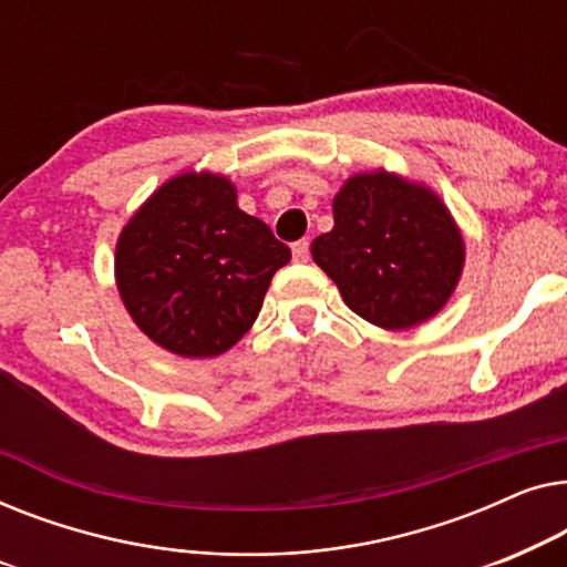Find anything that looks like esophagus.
Wrapping results in <instances>:
<instances>
[{"label":"esophagus","instance_id":"esophagus-1","mask_svg":"<svg viewBox=\"0 0 567 567\" xmlns=\"http://www.w3.org/2000/svg\"><path fill=\"white\" fill-rule=\"evenodd\" d=\"M310 257V244L302 238V241H295L292 244V259L295 261H308Z\"/></svg>","mask_w":567,"mask_h":567}]
</instances>
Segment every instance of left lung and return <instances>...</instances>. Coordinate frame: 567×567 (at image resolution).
Returning a JSON list of instances; mask_svg holds the SVG:
<instances>
[{"instance_id": "left-lung-1", "label": "left lung", "mask_w": 567, "mask_h": 567, "mask_svg": "<svg viewBox=\"0 0 567 567\" xmlns=\"http://www.w3.org/2000/svg\"><path fill=\"white\" fill-rule=\"evenodd\" d=\"M357 316L411 329L450 300L465 246L450 210L395 174H357L333 200V228L310 246Z\"/></svg>"}]
</instances>
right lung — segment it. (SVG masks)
Listing matches in <instances>:
<instances>
[{"instance_id":"obj_1","label":"right lung","mask_w":567,"mask_h":567,"mask_svg":"<svg viewBox=\"0 0 567 567\" xmlns=\"http://www.w3.org/2000/svg\"><path fill=\"white\" fill-rule=\"evenodd\" d=\"M290 249L246 215L215 174L166 182L123 228L117 290L138 329L179 357L228 352L251 323Z\"/></svg>"}]
</instances>
